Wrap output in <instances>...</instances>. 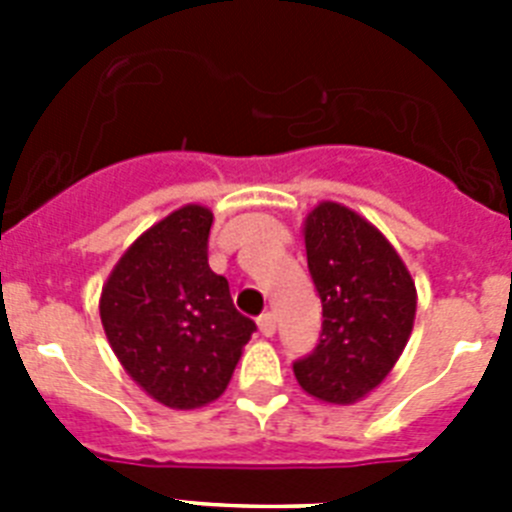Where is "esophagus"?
<instances>
[{
	"instance_id": "1",
	"label": "esophagus",
	"mask_w": 512,
	"mask_h": 512,
	"mask_svg": "<svg viewBox=\"0 0 512 512\" xmlns=\"http://www.w3.org/2000/svg\"><path fill=\"white\" fill-rule=\"evenodd\" d=\"M259 330L266 338H271L274 333H277V318H274V312H264V315H259Z\"/></svg>"
}]
</instances>
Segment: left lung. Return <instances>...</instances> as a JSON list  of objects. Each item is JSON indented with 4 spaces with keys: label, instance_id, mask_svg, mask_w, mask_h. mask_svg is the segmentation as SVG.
Listing matches in <instances>:
<instances>
[{
    "label": "left lung",
    "instance_id": "left-lung-1",
    "mask_svg": "<svg viewBox=\"0 0 512 512\" xmlns=\"http://www.w3.org/2000/svg\"><path fill=\"white\" fill-rule=\"evenodd\" d=\"M307 269L323 302L318 346L292 364L307 395L348 405L382 382L415 320V284L382 233L336 202L305 223Z\"/></svg>",
    "mask_w": 512,
    "mask_h": 512
}]
</instances>
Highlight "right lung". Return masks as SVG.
I'll use <instances>...</instances> for the list:
<instances>
[{"label": "right lung", "mask_w": 512, "mask_h": 512, "mask_svg": "<svg viewBox=\"0 0 512 512\" xmlns=\"http://www.w3.org/2000/svg\"><path fill=\"white\" fill-rule=\"evenodd\" d=\"M212 212L187 205L125 251L99 315L125 372L166 408L192 410L228 387L256 323L207 264Z\"/></svg>", "instance_id": "obj_1"}]
</instances>
